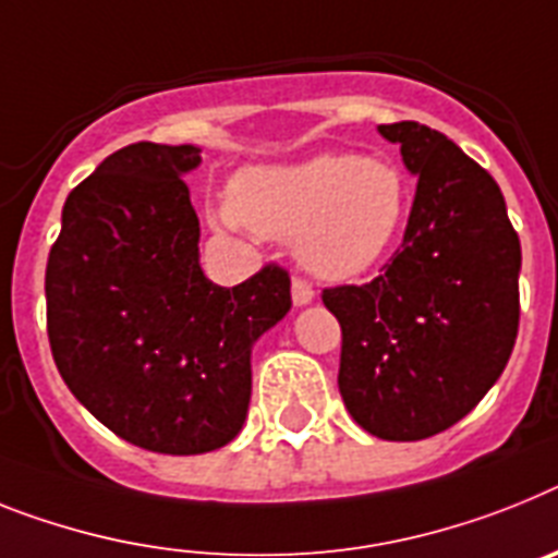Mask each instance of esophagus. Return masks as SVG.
Masks as SVG:
<instances>
[{
    "instance_id": "1",
    "label": "esophagus",
    "mask_w": 558,
    "mask_h": 558,
    "mask_svg": "<svg viewBox=\"0 0 558 558\" xmlns=\"http://www.w3.org/2000/svg\"><path fill=\"white\" fill-rule=\"evenodd\" d=\"M315 301V289L312 283H306L303 278H292V303L294 306H308Z\"/></svg>"
}]
</instances>
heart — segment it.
<instances>
[{"label": "heart", "instance_id": "b5f03b06", "mask_svg": "<svg viewBox=\"0 0 558 558\" xmlns=\"http://www.w3.org/2000/svg\"><path fill=\"white\" fill-rule=\"evenodd\" d=\"M411 195L397 163L320 153L298 163L243 170L213 221L223 229L246 223L266 238L294 241V255L312 275L351 280L395 250Z\"/></svg>", "mask_w": 558, "mask_h": 558}]
</instances>
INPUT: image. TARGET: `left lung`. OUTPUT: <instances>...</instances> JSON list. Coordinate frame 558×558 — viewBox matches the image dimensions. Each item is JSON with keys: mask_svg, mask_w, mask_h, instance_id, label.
<instances>
[{"mask_svg": "<svg viewBox=\"0 0 558 558\" xmlns=\"http://www.w3.org/2000/svg\"><path fill=\"white\" fill-rule=\"evenodd\" d=\"M416 175L402 246L366 287L323 303L343 329L337 386L372 437L414 442L460 423L508 366L522 250L502 190L437 130L380 124Z\"/></svg>", "mask_w": 558, "mask_h": 558, "instance_id": "8db88e82", "label": "left lung"}]
</instances>
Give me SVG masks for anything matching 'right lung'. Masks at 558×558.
Returning <instances> with one entry per match:
<instances>
[{
  "mask_svg": "<svg viewBox=\"0 0 558 558\" xmlns=\"http://www.w3.org/2000/svg\"><path fill=\"white\" fill-rule=\"evenodd\" d=\"M195 144L138 142L70 192L45 271L48 337L62 380L112 434L190 457L241 434L252 349L292 308L289 275L215 287L184 175Z\"/></svg>",
  "mask_w": 558,
  "mask_h": 558,
  "instance_id": "obj_1",
  "label": "right lung"
}]
</instances>
